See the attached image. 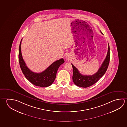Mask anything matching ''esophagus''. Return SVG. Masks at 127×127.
Returning a JSON list of instances; mask_svg holds the SVG:
<instances>
[{"mask_svg":"<svg viewBox=\"0 0 127 127\" xmlns=\"http://www.w3.org/2000/svg\"><path fill=\"white\" fill-rule=\"evenodd\" d=\"M65 58H66V60H69V55H67Z\"/></svg>","mask_w":127,"mask_h":127,"instance_id":"obj_1","label":"esophagus"}]
</instances>
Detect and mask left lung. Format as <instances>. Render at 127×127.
Instances as JSON below:
<instances>
[{"instance_id": "left-lung-1", "label": "left lung", "mask_w": 127, "mask_h": 127, "mask_svg": "<svg viewBox=\"0 0 127 127\" xmlns=\"http://www.w3.org/2000/svg\"><path fill=\"white\" fill-rule=\"evenodd\" d=\"M102 34V32H101ZM110 47L108 44V50L106 58L96 73L91 75H83L78 71V69L71 64L73 69V81L75 84L78 87L86 88L90 87L100 79L107 71L110 62Z\"/></svg>"}]
</instances>
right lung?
Here are the masks:
<instances>
[{"instance_id": "right-lung-1", "label": "right lung", "mask_w": 127, "mask_h": 127, "mask_svg": "<svg viewBox=\"0 0 127 127\" xmlns=\"http://www.w3.org/2000/svg\"><path fill=\"white\" fill-rule=\"evenodd\" d=\"M21 39L19 49V62L20 68L25 78L36 86L46 87L51 85L55 79L57 72L61 65L64 62L63 58L53 63L45 70L40 73H36L32 71L26 66L23 58L21 51Z\"/></svg>"}]
</instances>
